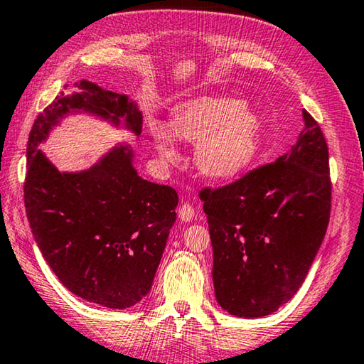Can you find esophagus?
<instances>
[{
	"mask_svg": "<svg viewBox=\"0 0 364 364\" xmlns=\"http://www.w3.org/2000/svg\"><path fill=\"white\" fill-rule=\"evenodd\" d=\"M194 215H196V210H194V207L189 204V203H184L180 207V210H178V217H180L183 222H191L193 218H194Z\"/></svg>",
	"mask_w": 364,
	"mask_h": 364,
	"instance_id": "obj_1",
	"label": "esophagus"
}]
</instances>
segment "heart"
<instances>
[{
    "instance_id": "b5f03b06",
    "label": "heart",
    "mask_w": 364,
    "mask_h": 364,
    "mask_svg": "<svg viewBox=\"0 0 364 364\" xmlns=\"http://www.w3.org/2000/svg\"><path fill=\"white\" fill-rule=\"evenodd\" d=\"M149 134L164 164L178 159L176 134L196 142L194 161L200 175L228 180L245 171L256 159L262 124L257 114L238 100L199 97L175 107L171 128L161 121H151Z\"/></svg>"
}]
</instances>
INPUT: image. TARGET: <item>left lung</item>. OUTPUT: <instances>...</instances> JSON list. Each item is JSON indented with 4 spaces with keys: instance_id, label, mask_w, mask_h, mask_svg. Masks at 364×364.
I'll return each mask as SVG.
<instances>
[{
    "instance_id": "left-lung-1",
    "label": "left lung",
    "mask_w": 364,
    "mask_h": 364,
    "mask_svg": "<svg viewBox=\"0 0 364 364\" xmlns=\"http://www.w3.org/2000/svg\"><path fill=\"white\" fill-rule=\"evenodd\" d=\"M295 146L227 186L203 188L215 298L230 314L267 316L306 279L331 217L328 149L303 109Z\"/></svg>"
}]
</instances>
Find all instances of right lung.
<instances>
[{
    "instance_id": "add662e5",
    "label": "right lung",
    "mask_w": 364,
    "mask_h": 364,
    "mask_svg": "<svg viewBox=\"0 0 364 364\" xmlns=\"http://www.w3.org/2000/svg\"><path fill=\"white\" fill-rule=\"evenodd\" d=\"M61 92L33 121L27 142L24 203L33 238L55 275L74 295L124 309L147 295L176 220L178 194L137 175L128 146L109 151L80 173H61L38 151L71 109H85L136 136L142 114L126 95L89 80Z\"/></svg>"
}]
</instances>
